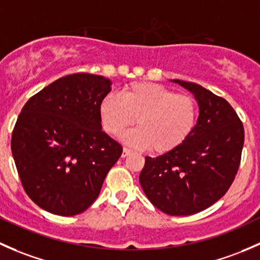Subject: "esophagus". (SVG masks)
I'll return each instance as SVG.
<instances>
[{
	"label": "esophagus",
	"mask_w": 260,
	"mask_h": 260,
	"mask_svg": "<svg viewBox=\"0 0 260 260\" xmlns=\"http://www.w3.org/2000/svg\"><path fill=\"white\" fill-rule=\"evenodd\" d=\"M131 152H133V150L129 149V148H124V150H122V157L127 156V155H130Z\"/></svg>",
	"instance_id": "34e87169"
}]
</instances>
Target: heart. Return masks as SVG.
Returning <instances> with one entry per match:
<instances>
[{
	"label": "heart",
	"instance_id": "1",
	"mask_svg": "<svg viewBox=\"0 0 260 260\" xmlns=\"http://www.w3.org/2000/svg\"><path fill=\"white\" fill-rule=\"evenodd\" d=\"M104 130L120 135L134 122L139 127L125 135L136 148H149L157 154L171 151L191 135L198 119L194 99L176 93L154 82H134L121 95L109 93L100 104Z\"/></svg>",
	"mask_w": 260,
	"mask_h": 260
}]
</instances>
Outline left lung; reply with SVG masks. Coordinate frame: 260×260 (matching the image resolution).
<instances>
[{
  "instance_id": "1",
  "label": "left lung",
  "mask_w": 260,
  "mask_h": 260,
  "mask_svg": "<svg viewBox=\"0 0 260 260\" xmlns=\"http://www.w3.org/2000/svg\"><path fill=\"white\" fill-rule=\"evenodd\" d=\"M194 93L199 117L176 149L145 157L140 184L150 202L169 215H191L218 202L234 181L242 159L244 127L225 99L175 80Z\"/></svg>"
}]
</instances>
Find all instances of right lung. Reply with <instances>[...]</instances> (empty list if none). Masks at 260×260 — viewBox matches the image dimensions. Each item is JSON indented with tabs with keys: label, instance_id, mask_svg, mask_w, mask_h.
I'll list each match as a JSON object with an SVG mask.
<instances>
[{
	"label": "right lung",
	"instance_id": "add662e5",
	"mask_svg": "<svg viewBox=\"0 0 260 260\" xmlns=\"http://www.w3.org/2000/svg\"><path fill=\"white\" fill-rule=\"evenodd\" d=\"M110 80L72 74L28 99L12 131L21 184L40 208L61 216L82 213L100 194L122 146L101 130L100 104Z\"/></svg>",
	"mask_w": 260,
	"mask_h": 260
}]
</instances>
